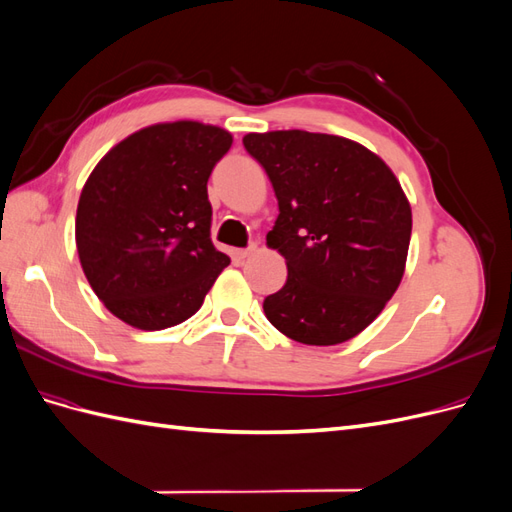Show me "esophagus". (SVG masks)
Returning <instances> with one entry per match:
<instances>
[{"mask_svg": "<svg viewBox=\"0 0 512 512\" xmlns=\"http://www.w3.org/2000/svg\"><path fill=\"white\" fill-rule=\"evenodd\" d=\"M254 252H256V247L252 245V247H245V250H235V256H237L239 260H245V258H250Z\"/></svg>", "mask_w": 512, "mask_h": 512, "instance_id": "esophagus-1", "label": "esophagus"}]
</instances>
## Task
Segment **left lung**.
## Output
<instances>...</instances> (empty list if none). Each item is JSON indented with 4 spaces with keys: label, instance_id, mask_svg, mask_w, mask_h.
<instances>
[{
    "label": "left lung",
    "instance_id": "8db88e82",
    "mask_svg": "<svg viewBox=\"0 0 512 512\" xmlns=\"http://www.w3.org/2000/svg\"><path fill=\"white\" fill-rule=\"evenodd\" d=\"M280 205L267 245L286 258L282 290L262 303L273 327L307 346H335L374 322L406 271L412 209L380 156L344 136L250 132Z\"/></svg>",
    "mask_w": 512,
    "mask_h": 512
}]
</instances>
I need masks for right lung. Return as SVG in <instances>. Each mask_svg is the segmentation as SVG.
<instances>
[{
  "label": "right lung",
  "instance_id": "1",
  "mask_svg": "<svg viewBox=\"0 0 512 512\" xmlns=\"http://www.w3.org/2000/svg\"><path fill=\"white\" fill-rule=\"evenodd\" d=\"M232 145L220 126L153 123L91 170L76 207V250L104 307L134 329L194 316L230 258L211 241L207 181Z\"/></svg>",
  "mask_w": 512,
  "mask_h": 512
}]
</instances>
